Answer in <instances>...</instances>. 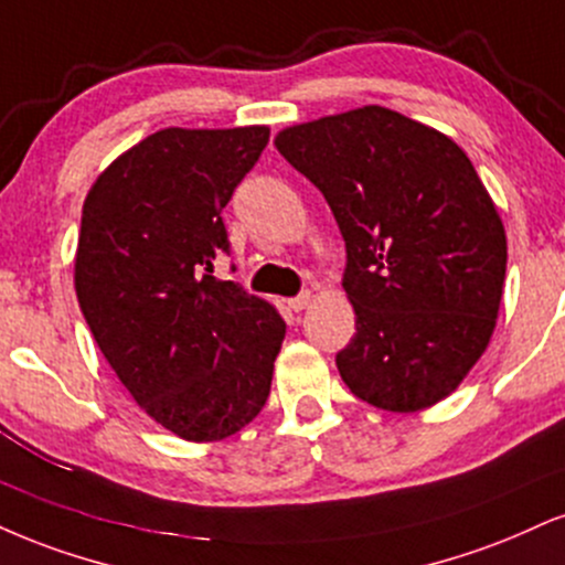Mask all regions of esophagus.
<instances>
[{
    "instance_id": "34e87169",
    "label": "esophagus",
    "mask_w": 565,
    "mask_h": 565,
    "mask_svg": "<svg viewBox=\"0 0 565 565\" xmlns=\"http://www.w3.org/2000/svg\"><path fill=\"white\" fill-rule=\"evenodd\" d=\"M310 300H312V295H310V291H302V295L291 297V300H289L287 305H289V310H295V312H302V310L308 308V305H310Z\"/></svg>"
}]
</instances>
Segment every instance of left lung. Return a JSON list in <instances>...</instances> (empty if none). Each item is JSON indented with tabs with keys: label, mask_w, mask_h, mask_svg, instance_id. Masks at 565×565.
<instances>
[{
	"label": "left lung",
	"mask_w": 565,
	"mask_h": 565,
	"mask_svg": "<svg viewBox=\"0 0 565 565\" xmlns=\"http://www.w3.org/2000/svg\"><path fill=\"white\" fill-rule=\"evenodd\" d=\"M326 196L348 249L355 337L337 352L358 399L392 413L439 403L487 350L505 281V228L466 152L369 105L276 136Z\"/></svg>",
	"instance_id": "1"
}]
</instances>
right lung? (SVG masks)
Listing matches in <instances>:
<instances>
[{"label":"right lung","mask_w":565,"mask_h":565,"mask_svg":"<svg viewBox=\"0 0 565 565\" xmlns=\"http://www.w3.org/2000/svg\"><path fill=\"white\" fill-rule=\"evenodd\" d=\"M268 128H166L99 175L81 215L76 295L102 355L168 431L215 441L270 394L287 323L213 263L231 253L223 207Z\"/></svg>","instance_id":"obj_1"}]
</instances>
